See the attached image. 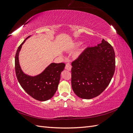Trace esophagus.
Wrapping results in <instances>:
<instances>
[{
  "mask_svg": "<svg viewBox=\"0 0 133 133\" xmlns=\"http://www.w3.org/2000/svg\"><path fill=\"white\" fill-rule=\"evenodd\" d=\"M65 69H66L68 71H70L71 69V65H70V64L69 63H67L65 65Z\"/></svg>",
  "mask_w": 133,
  "mask_h": 133,
  "instance_id": "obj_1",
  "label": "esophagus"
}]
</instances>
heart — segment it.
Here are the masks:
<instances>
[{"mask_svg":"<svg viewBox=\"0 0 133 133\" xmlns=\"http://www.w3.org/2000/svg\"><path fill=\"white\" fill-rule=\"evenodd\" d=\"M80 44H81V42H78V43H76V46H79V45H80Z\"/></svg>","mask_w":133,"mask_h":133,"instance_id":"obj_1","label":"heart"}]
</instances>
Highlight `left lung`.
I'll use <instances>...</instances> for the list:
<instances>
[{"label": "left lung", "mask_w": 133, "mask_h": 133, "mask_svg": "<svg viewBox=\"0 0 133 133\" xmlns=\"http://www.w3.org/2000/svg\"><path fill=\"white\" fill-rule=\"evenodd\" d=\"M71 87L78 97L90 99L99 95L109 84L115 68L113 48L104 39L87 48L71 63Z\"/></svg>", "instance_id": "1"}]
</instances>
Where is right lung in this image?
I'll return each instance as SVG.
<instances>
[{
	"mask_svg": "<svg viewBox=\"0 0 133 133\" xmlns=\"http://www.w3.org/2000/svg\"><path fill=\"white\" fill-rule=\"evenodd\" d=\"M31 35L27 37L18 47L15 57V73L19 84L32 98L39 101H46L51 99L57 90L60 74L65 68L64 63H52L41 74L30 76L25 74L21 67L19 54L23 44Z\"/></svg>",
	"mask_w": 133,
	"mask_h": 133,
	"instance_id": "obj_1",
	"label": "right lung"
}]
</instances>
